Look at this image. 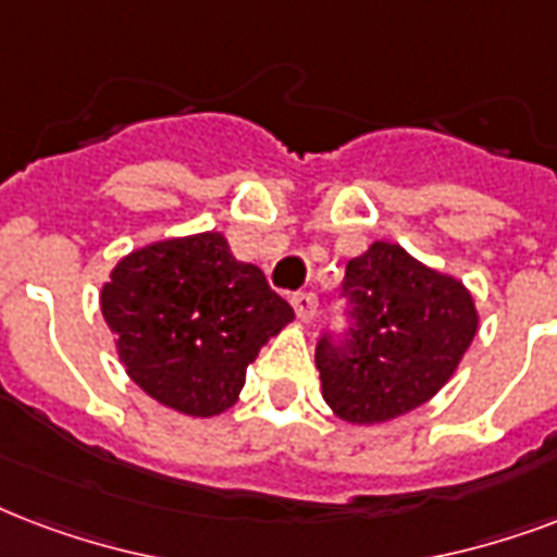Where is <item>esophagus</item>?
<instances>
[{
    "instance_id": "1",
    "label": "esophagus",
    "mask_w": 557,
    "mask_h": 557,
    "mask_svg": "<svg viewBox=\"0 0 557 557\" xmlns=\"http://www.w3.org/2000/svg\"><path fill=\"white\" fill-rule=\"evenodd\" d=\"M292 307H295V315L300 318L304 324H309L318 312V300L315 295H309V292H297V295L292 297Z\"/></svg>"
}]
</instances>
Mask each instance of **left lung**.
<instances>
[{"label": "left lung", "mask_w": 557, "mask_h": 557, "mask_svg": "<svg viewBox=\"0 0 557 557\" xmlns=\"http://www.w3.org/2000/svg\"><path fill=\"white\" fill-rule=\"evenodd\" d=\"M350 333L321 338L315 364L335 418L380 426L409 414L453 380L479 330L476 300L453 274L397 242H373L347 262Z\"/></svg>", "instance_id": "left-lung-1"}]
</instances>
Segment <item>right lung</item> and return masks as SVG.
<instances>
[{
	"label": "right lung",
	"instance_id": "right-lung-1",
	"mask_svg": "<svg viewBox=\"0 0 557 557\" xmlns=\"http://www.w3.org/2000/svg\"><path fill=\"white\" fill-rule=\"evenodd\" d=\"M99 300L127 376L189 418L231 409L248 364L295 318L265 274L236 260L215 231L131 250Z\"/></svg>",
	"mask_w": 557,
	"mask_h": 557
}]
</instances>
